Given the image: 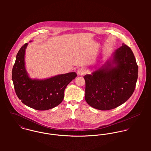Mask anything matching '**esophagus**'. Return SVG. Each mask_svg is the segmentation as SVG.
Returning a JSON list of instances; mask_svg holds the SVG:
<instances>
[{"label":"esophagus","mask_w":151,"mask_h":151,"mask_svg":"<svg viewBox=\"0 0 151 151\" xmlns=\"http://www.w3.org/2000/svg\"><path fill=\"white\" fill-rule=\"evenodd\" d=\"M85 73H86V70L83 67H81V68H78V70H77V74L80 76H83Z\"/></svg>","instance_id":"1"}]
</instances>
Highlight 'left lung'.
<instances>
[{"label": "left lung", "instance_id": "left-lung-1", "mask_svg": "<svg viewBox=\"0 0 151 151\" xmlns=\"http://www.w3.org/2000/svg\"><path fill=\"white\" fill-rule=\"evenodd\" d=\"M138 67L131 49L124 43L105 64L84 76L85 99L92 108L108 110L126 102L135 88Z\"/></svg>", "mask_w": 151, "mask_h": 151}]
</instances>
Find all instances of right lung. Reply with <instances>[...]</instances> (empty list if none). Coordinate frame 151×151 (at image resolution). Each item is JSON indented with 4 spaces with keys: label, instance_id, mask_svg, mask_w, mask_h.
<instances>
[{
    "label": "right lung",
    "instance_id": "1",
    "mask_svg": "<svg viewBox=\"0 0 151 151\" xmlns=\"http://www.w3.org/2000/svg\"><path fill=\"white\" fill-rule=\"evenodd\" d=\"M27 45V43L24 44L18 52L12 70L16 95L24 104L35 110H46L55 108L63 101L65 88L77 77V74L71 72L45 80L30 78L24 60Z\"/></svg>",
    "mask_w": 151,
    "mask_h": 151
}]
</instances>
